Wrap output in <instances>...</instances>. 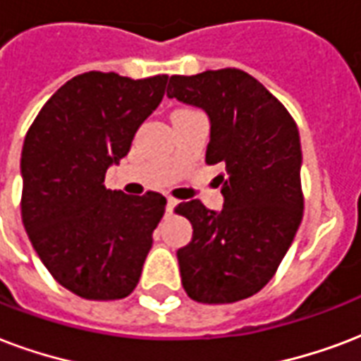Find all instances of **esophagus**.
<instances>
[{
  "label": "esophagus",
  "mask_w": 361,
  "mask_h": 361,
  "mask_svg": "<svg viewBox=\"0 0 361 361\" xmlns=\"http://www.w3.org/2000/svg\"><path fill=\"white\" fill-rule=\"evenodd\" d=\"M176 206H178V200H174V199L166 200V212H169V214H172V212H174Z\"/></svg>",
  "instance_id": "34e87169"
}]
</instances>
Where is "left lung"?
<instances>
[{
	"mask_svg": "<svg viewBox=\"0 0 361 361\" xmlns=\"http://www.w3.org/2000/svg\"><path fill=\"white\" fill-rule=\"evenodd\" d=\"M166 96L208 115L206 162L225 169L216 178L221 210L200 200L176 208L192 225L178 250L183 290L208 305L246 299L272 279L301 225L299 130L257 79L235 68L172 75Z\"/></svg>",
	"mask_w": 361,
	"mask_h": 361,
	"instance_id": "left-lung-1",
	"label": "left lung"
}]
</instances>
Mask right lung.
Returning <instances> with one entry per match:
<instances>
[{
    "instance_id": "add662e5",
    "label": "right lung",
    "mask_w": 361,
    "mask_h": 361,
    "mask_svg": "<svg viewBox=\"0 0 361 361\" xmlns=\"http://www.w3.org/2000/svg\"><path fill=\"white\" fill-rule=\"evenodd\" d=\"M169 75L89 71L41 107L22 147V224L52 279L75 295H130L164 214L161 192L106 189V172L161 104Z\"/></svg>"
}]
</instances>
